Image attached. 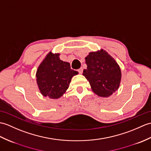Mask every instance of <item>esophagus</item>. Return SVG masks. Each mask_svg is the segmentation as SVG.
Returning a JSON list of instances; mask_svg holds the SVG:
<instances>
[{"label":"esophagus","mask_w":151,"mask_h":151,"mask_svg":"<svg viewBox=\"0 0 151 151\" xmlns=\"http://www.w3.org/2000/svg\"><path fill=\"white\" fill-rule=\"evenodd\" d=\"M78 73H80V74H82V73H83V69L81 68H80L78 70Z\"/></svg>","instance_id":"1"}]
</instances>
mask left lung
Listing matches in <instances>:
<instances>
[{"mask_svg": "<svg viewBox=\"0 0 151 151\" xmlns=\"http://www.w3.org/2000/svg\"><path fill=\"white\" fill-rule=\"evenodd\" d=\"M85 59L87 67L83 75L93 91L100 97L112 95L118 89L121 82L122 73L118 63L102 49L90 52Z\"/></svg>", "mask_w": 151, "mask_h": 151, "instance_id": "left-lung-1", "label": "left lung"}]
</instances>
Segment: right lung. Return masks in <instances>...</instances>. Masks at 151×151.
Segmentation results:
<instances>
[{
  "instance_id": "add662e5",
  "label": "right lung",
  "mask_w": 151,
  "mask_h": 151,
  "mask_svg": "<svg viewBox=\"0 0 151 151\" xmlns=\"http://www.w3.org/2000/svg\"><path fill=\"white\" fill-rule=\"evenodd\" d=\"M60 53L50 51L38 66L36 73L37 83L42 96L58 99L69 86L71 78L78 72L71 69L69 62L61 60Z\"/></svg>"
}]
</instances>
